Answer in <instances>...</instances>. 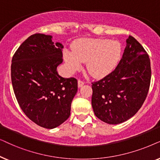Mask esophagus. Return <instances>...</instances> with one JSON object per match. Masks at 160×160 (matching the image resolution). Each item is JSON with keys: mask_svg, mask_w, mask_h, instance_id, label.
<instances>
[{"mask_svg": "<svg viewBox=\"0 0 160 160\" xmlns=\"http://www.w3.org/2000/svg\"><path fill=\"white\" fill-rule=\"evenodd\" d=\"M85 83L84 81H82V80H78V87L79 88H80V87H82V86H83Z\"/></svg>", "mask_w": 160, "mask_h": 160, "instance_id": "1", "label": "esophagus"}]
</instances>
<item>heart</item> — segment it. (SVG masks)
Segmentation results:
<instances>
[{
  "mask_svg": "<svg viewBox=\"0 0 160 160\" xmlns=\"http://www.w3.org/2000/svg\"><path fill=\"white\" fill-rule=\"evenodd\" d=\"M121 45L116 40L81 39L74 44L72 51H63V58L70 72H75L86 62L88 73L93 78H103L113 71L120 61Z\"/></svg>",
  "mask_w": 160,
  "mask_h": 160,
  "instance_id": "heart-1",
  "label": "heart"
}]
</instances>
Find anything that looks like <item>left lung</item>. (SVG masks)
I'll return each instance as SVG.
<instances>
[{
  "instance_id": "left-lung-1",
  "label": "left lung",
  "mask_w": 160,
  "mask_h": 160,
  "mask_svg": "<svg viewBox=\"0 0 160 160\" xmlns=\"http://www.w3.org/2000/svg\"><path fill=\"white\" fill-rule=\"evenodd\" d=\"M151 77L148 53L129 36L114 71L92 82L91 105L96 116L109 124H118L135 116L146 99Z\"/></svg>"
}]
</instances>
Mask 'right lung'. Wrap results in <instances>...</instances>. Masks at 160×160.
<instances>
[{"label":"right lung","instance_id":"right-lung-1","mask_svg":"<svg viewBox=\"0 0 160 160\" xmlns=\"http://www.w3.org/2000/svg\"><path fill=\"white\" fill-rule=\"evenodd\" d=\"M63 48L52 36L35 33L22 42L12 60V82L19 105L28 118L46 129L67 120L78 91L77 79L63 78L57 72Z\"/></svg>","mask_w":160,"mask_h":160}]
</instances>
